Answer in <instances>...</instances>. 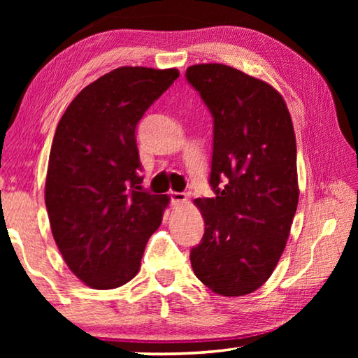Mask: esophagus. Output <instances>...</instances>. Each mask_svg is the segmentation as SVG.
Segmentation results:
<instances>
[{
    "label": "esophagus",
    "mask_w": 358,
    "mask_h": 358,
    "mask_svg": "<svg viewBox=\"0 0 358 358\" xmlns=\"http://www.w3.org/2000/svg\"><path fill=\"white\" fill-rule=\"evenodd\" d=\"M169 196H171V201H172V203H175V205H183V203L187 202L186 194H183V192H175V191H172L171 194H169Z\"/></svg>",
    "instance_id": "obj_1"
}]
</instances>
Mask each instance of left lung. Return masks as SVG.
<instances>
[{"label":"left lung","instance_id":"8db88e82","mask_svg":"<svg viewBox=\"0 0 358 358\" xmlns=\"http://www.w3.org/2000/svg\"><path fill=\"white\" fill-rule=\"evenodd\" d=\"M186 80L213 117L210 186L196 199L202 241L196 276L215 294L241 296L273 273L299 203L296 143L286 102L264 80L226 64H194Z\"/></svg>","mask_w":358,"mask_h":358}]
</instances>
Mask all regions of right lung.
Returning <instances> with one entry per match:
<instances>
[{"label": "right lung", "instance_id": "obj_1", "mask_svg": "<svg viewBox=\"0 0 358 358\" xmlns=\"http://www.w3.org/2000/svg\"><path fill=\"white\" fill-rule=\"evenodd\" d=\"M177 69L123 66L78 93L57 126L45 207L69 270L93 289H115L141 268L169 196L142 189L137 123L177 80Z\"/></svg>", "mask_w": 358, "mask_h": 358}]
</instances>
